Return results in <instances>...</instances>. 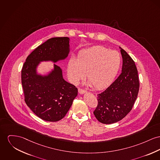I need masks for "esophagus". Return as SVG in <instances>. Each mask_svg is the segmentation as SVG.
Here are the masks:
<instances>
[{"label": "esophagus", "instance_id": "34e87169", "mask_svg": "<svg viewBox=\"0 0 160 160\" xmlns=\"http://www.w3.org/2000/svg\"><path fill=\"white\" fill-rule=\"evenodd\" d=\"M78 92L80 94H84V93H85V92H87V91L85 90L82 89V88H78Z\"/></svg>", "mask_w": 160, "mask_h": 160}]
</instances>
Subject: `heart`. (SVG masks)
Returning a JSON list of instances; mask_svg holds the SVG:
<instances>
[{
    "instance_id": "1",
    "label": "heart",
    "mask_w": 160,
    "mask_h": 160,
    "mask_svg": "<svg viewBox=\"0 0 160 160\" xmlns=\"http://www.w3.org/2000/svg\"><path fill=\"white\" fill-rule=\"evenodd\" d=\"M121 64L120 54L103 46L93 47L81 51L76 61L71 58L67 74L73 84H78L87 75L90 84L98 90L105 88L117 76Z\"/></svg>"
}]
</instances>
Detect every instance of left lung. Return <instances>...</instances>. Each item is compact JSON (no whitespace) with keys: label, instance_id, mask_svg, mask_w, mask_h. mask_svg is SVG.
Returning <instances> with one entry per match:
<instances>
[{"label":"left lung","instance_id":"left-lung-1","mask_svg":"<svg viewBox=\"0 0 160 160\" xmlns=\"http://www.w3.org/2000/svg\"><path fill=\"white\" fill-rule=\"evenodd\" d=\"M122 58V73L103 92L98 94V106L93 112L103 124L117 122L130 112L138 94L139 82L135 62L119 47Z\"/></svg>","mask_w":160,"mask_h":160}]
</instances>
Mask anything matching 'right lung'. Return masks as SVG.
I'll use <instances>...</instances> for the list:
<instances>
[{
    "label": "right lung",
    "mask_w": 160,
    "mask_h": 160,
    "mask_svg": "<svg viewBox=\"0 0 160 160\" xmlns=\"http://www.w3.org/2000/svg\"><path fill=\"white\" fill-rule=\"evenodd\" d=\"M69 41L67 37L49 39L28 56L22 69L25 103L47 121H58L65 116L78 95V88L64 80L61 68L56 64L45 76L38 75L36 68L42 61L55 63L65 59L70 52Z\"/></svg>",
    "instance_id": "1"
}]
</instances>
